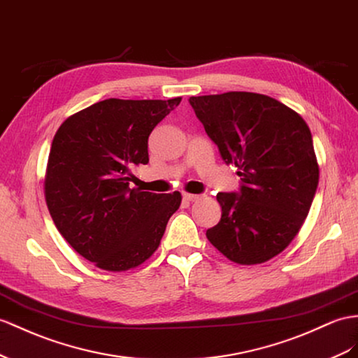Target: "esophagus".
<instances>
[{
    "label": "esophagus",
    "instance_id": "obj_1",
    "mask_svg": "<svg viewBox=\"0 0 358 358\" xmlns=\"http://www.w3.org/2000/svg\"><path fill=\"white\" fill-rule=\"evenodd\" d=\"M182 198H185L186 201H196V199H199V195H194V194H182Z\"/></svg>",
    "mask_w": 358,
    "mask_h": 358
}]
</instances>
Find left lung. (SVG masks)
<instances>
[{
    "instance_id": "1",
    "label": "left lung",
    "mask_w": 358,
    "mask_h": 358,
    "mask_svg": "<svg viewBox=\"0 0 358 358\" xmlns=\"http://www.w3.org/2000/svg\"><path fill=\"white\" fill-rule=\"evenodd\" d=\"M190 106L227 164L239 194H217L221 221L206 236L228 260L260 264L287 248L301 230L319 182L307 122L280 101L254 92L190 96Z\"/></svg>"
}]
</instances>
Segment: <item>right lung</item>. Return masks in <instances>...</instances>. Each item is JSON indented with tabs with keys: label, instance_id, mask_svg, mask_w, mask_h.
<instances>
[{
	"label": "right lung",
	"instance_id": "1",
	"mask_svg": "<svg viewBox=\"0 0 358 358\" xmlns=\"http://www.w3.org/2000/svg\"><path fill=\"white\" fill-rule=\"evenodd\" d=\"M180 101L108 98L69 116L54 136L45 201L65 241L99 269L148 260L181 204L180 192L130 189L133 169L150 160L151 131Z\"/></svg>",
	"mask_w": 358,
	"mask_h": 358
}]
</instances>
